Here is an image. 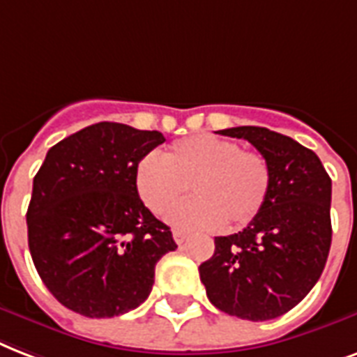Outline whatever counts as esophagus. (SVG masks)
<instances>
[{"label":"esophagus","mask_w":357,"mask_h":357,"mask_svg":"<svg viewBox=\"0 0 357 357\" xmlns=\"http://www.w3.org/2000/svg\"><path fill=\"white\" fill-rule=\"evenodd\" d=\"M173 238H175L176 244L181 245V244H184V240L188 238V234L182 233V231H173Z\"/></svg>","instance_id":"esophagus-1"}]
</instances>
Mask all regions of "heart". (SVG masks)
Returning a JSON list of instances; mask_svg holds the SVG:
<instances>
[{"label": "heart", "mask_w": 357, "mask_h": 357, "mask_svg": "<svg viewBox=\"0 0 357 357\" xmlns=\"http://www.w3.org/2000/svg\"><path fill=\"white\" fill-rule=\"evenodd\" d=\"M270 186L272 169L261 153L208 134L176 141L164 158L147 154L135 167L137 195L158 216L181 203L190 188L195 197L169 216L181 229L244 227L261 214Z\"/></svg>", "instance_id": "heart-1"}]
</instances>
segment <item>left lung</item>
Here are the masks:
<instances>
[{
	"mask_svg": "<svg viewBox=\"0 0 357 357\" xmlns=\"http://www.w3.org/2000/svg\"><path fill=\"white\" fill-rule=\"evenodd\" d=\"M248 139L272 169L261 214L238 233L216 236L199 266L206 296L238 319H278L319 281L331 245V178L319 156L289 135L261 126L220 130Z\"/></svg>",
	"mask_w": 357,
	"mask_h": 357,
	"instance_id": "1",
	"label": "left lung"
}]
</instances>
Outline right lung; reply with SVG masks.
I'll use <instances>...</instances> for the list:
<instances>
[{
    "label": "right lung",
    "mask_w": 357,
    "mask_h": 357,
    "mask_svg": "<svg viewBox=\"0 0 357 357\" xmlns=\"http://www.w3.org/2000/svg\"><path fill=\"white\" fill-rule=\"evenodd\" d=\"M156 130L96 123L50 149L33 178L27 242L57 302L89 319L135 309L156 262L176 250L135 190V167L162 145Z\"/></svg>",
    "instance_id": "1"
}]
</instances>
